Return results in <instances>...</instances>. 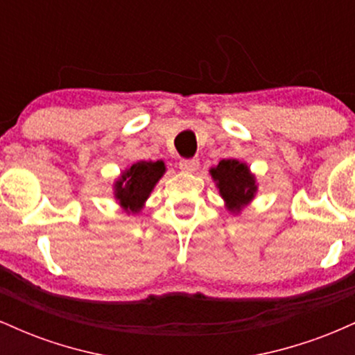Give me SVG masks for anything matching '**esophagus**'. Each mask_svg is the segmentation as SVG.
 Wrapping results in <instances>:
<instances>
[{
	"label": "esophagus",
	"mask_w": 355,
	"mask_h": 355,
	"mask_svg": "<svg viewBox=\"0 0 355 355\" xmlns=\"http://www.w3.org/2000/svg\"><path fill=\"white\" fill-rule=\"evenodd\" d=\"M198 165H200V162L197 160V158H183V160H180V164H178V166H180L182 172H195V170L198 168Z\"/></svg>",
	"instance_id": "obj_1"
}]
</instances>
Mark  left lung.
Wrapping results in <instances>:
<instances>
[{"mask_svg":"<svg viewBox=\"0 0 355 355\" xmlns=\"http://www.w3.org/2000/svg\"><path fill=\"white\" fill-rule=\"evenodd\" d=\"M211 177L217 182L220 195L225 198L232 210H239L254 198L257 190L255 180L248 172L245 164L239 160H222L215 168L210 170Z\"/></svg>","mask_w":355,"mask_h":355,"instance_id":"1","label":"left lung"}]
</instances>
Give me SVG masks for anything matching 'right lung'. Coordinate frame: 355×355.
Instances as JSON below:
<instances>
[{
	"mask_svg": "<svg viewBox=\"0 0 355 355\" xmlns=\"http://www.w3.org/2000/svg\"><path fill=\"white\" fill-rule=\"evenodd\" d=\"M164 172V162H138L130 166L115 185L120 205L132 211L140 210Z\"/></svg>",
	"mask_w": 355,
	"mask_h": 355,
	"instance_id": "1",
	"label": "right lung"
}]
</instances>
